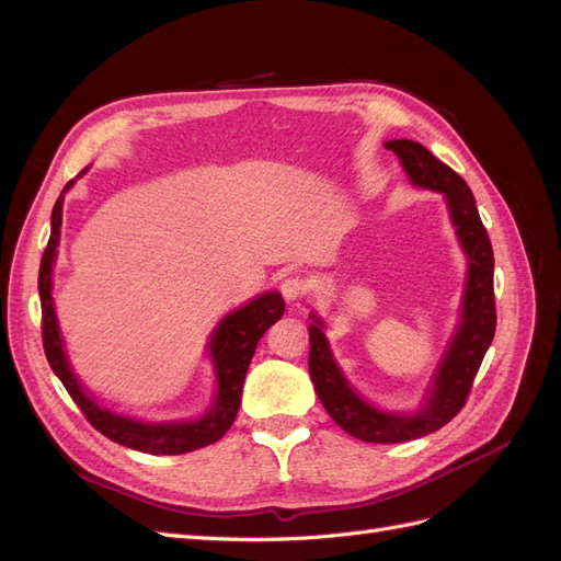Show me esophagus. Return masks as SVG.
<instances>
[{"label": "esophagus", "instance_id": "1", "mask_svg": "<svg viewBox=\"0 0 561 561\" xmlns=\"http://www.w3.org/2000/svg\"><path fill=\"white\" fill-rule=\"evenodd\" d=\"M309 290H311V283L304 276H290V278H285L280 285V293L287 301H297L301 297H307Z\"/></svg>", "mask_w": 561, "mask_h": 561}]
</instances>
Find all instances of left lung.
<instances>
[{
    "mask_svg": "<svg viewBox=\"0 0 561 561\" xmlns=\"http://www.w3.org/2000/svg\"><path fill=\"white\" fill-rule=\"evenodd\" d=\"M386 149L396 151L412 184L445 194L458 243L463 245L468 257V280L461 322H458L445 358L435 371L426 402L414 414L377 410L375 404L355 393L344 371L332 358L328 339L322 334V322L313 316L309 325V375L316 393L336 426H342L348 435L363 439V443L375 445L410 443V439L431 435L461 412L472 388V379L478 375L496 332L494 250H491L489 233L466 180L419 142L390 140L386 142Z\"/></svg>",
    "mask_w": 561,
    "mask_h": 561,
    "instance_id": "obj_1",
    "label": "left lung"
}]
</instances>
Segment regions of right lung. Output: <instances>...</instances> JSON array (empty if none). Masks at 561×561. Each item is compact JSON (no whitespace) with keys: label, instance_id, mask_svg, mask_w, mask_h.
<instances>
[{"label":"right lung","instance_id":"add662e5","mask_svg":"<svg viewBox=\"0 0 561 561\" xmlns=\"http://www.w3.org/2000/svg\"><path fill=\"white\" fill-rule=\"evenodd\" d=\"M87 173V171H81ZM75 180L65 184L62 194L70 190ZM62 194L58 196L54 213H50V239L44 250L42 266H39V299H42V342L44 353L50 369L67 388V393L77 402L83 416L89 419L95 431L110 437L112 443H118L130 449H138L145 454H186L201 447H208L222 437L239 414L241 393L245 371L250 360L257 348L262 334L274 325L276 320L285 313V301L278 293H264L257 299L245 304L243 309L229 313L219 325L215 328L208 351L215 363L217 375V393L210 410L194 419V421H171V423H149L138 421L130 416L114 414L105 407H100L87 390L77 381L75 371L67 363L62 336L58 330L54 297H50V271L56 262V248L60 241V225H62Z\"/></svg>","mask_w":561,"mask_h":561}]
</instances>
